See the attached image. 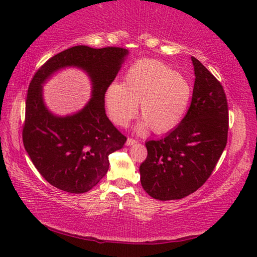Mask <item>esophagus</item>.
<instances>
[{
    "instance_id": "34e87169",
    "label": "esophagus",
    "mask_w": 257,
    "mask_h": 257,
    "mask_svg": "<svg viewBox=\"0 0 257 257\" xmlns=\"http://www.w3.org/2000/svg\"><path fill=\"white\" fill-rule=\"evenodd\" d=\"M135 144H137V140L133 139V138H128L127 141H125V145H127V146H133Z\"/></svg>"
}]
</instances>
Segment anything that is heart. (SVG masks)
Wrapping results in <instances>:
<instances>
[{"mask_svg": "<svg viewBox=\"0 0 257 257\" xmlns=\"http://www.w3.org/2000/svg\"><path fill=\"white\" fill-rule=\"evenodd\" d=\"M192 88L183 75L156 59L143 58L125 73L123 84L111 83L105 94L108 114L124 127L137 112L144 117L138 125L145 132L149 125L157 134L178 125L188 110Z\"/></svg>", "mask_w": 257, "mask_h": 257, "instance_id": "b5f03b06", "label": "heart"}]
</instances>
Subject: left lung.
<instances>
[{
    "label": "left lung",
    "mask_w": 257,
    "mask_h": 257,
    "mask_svg": "<svg viewBox=\"0 0 257 257\" xmlns=\"http://www.w3.org/2000/svg\"><path fill=\"white\" fill-rule=\"evenodd\" d=\"M192 101L178 127L159 140L147 141L141 163L145 191L160 201L193 193L214 170L227 141L228 110L221 83L195 57Z\"/></svg>",
    "instance_id": "1"
}]
</instances>
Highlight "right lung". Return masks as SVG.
<instances>
[{
    "label": "right lung",
    "instance_id": "obj_1",
    "mask_svg": "<svg viewBox=\"0 0 257 257\" xmlns=\"http://www.w3.org/2000/svg\"><path fill=\"white\" fill-rule=\"evenodd\" d=\"M121 47H70L43 65L27 90L23 144L48 183L69 193H85L105 177L109 155L127 138L106 116L105 94L128 55ZM78 67L92 80V98L78 113L62 117L48 110L42 84L57 70Z\"/></svg>",
    "mask_w": 257,
    "mask_h": 257
}]
</instances>
